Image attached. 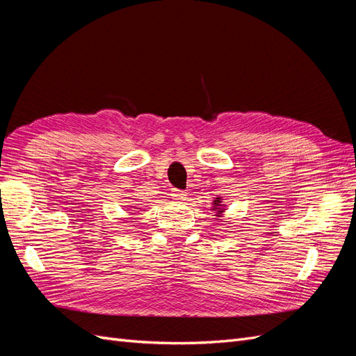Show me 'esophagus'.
<instances>
[{"instance_id":"esophagus-1","label":"esophagus","mask_w":356,"mask_h":356,"mask_svg":"<svg viewBox=\"0 0 356 356\" xmlns=\"http://www.w3.org/2000/svg\"><path fill=\"white\" fill-rule=\"evenodd\" d=\"M170 197L174 200H182L186 197V193L182 190H178V188H172L170 190Z\"/></svg>"}]
</instances>
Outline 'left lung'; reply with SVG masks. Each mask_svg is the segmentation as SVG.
I'll use <instances>...</instances> for the list:
<instances>
[{"mask_svg": "<svg viewBox=\"0 0 356 356\" xmlns=\"http://www.w3.org/2000/svg\"><path fill=\"white\" fill-rule=\"evenodd\" d=\"M213 204H215V207H217V208H213V209H217L218 211V213L220 212H222V209H220L218 207H220V197H218V200H213Z\"/></svg>", "mask_w": 356, "mask_h": 356, "instance_id": "left-lung-1", "label": "left lung"}]
</instances>
